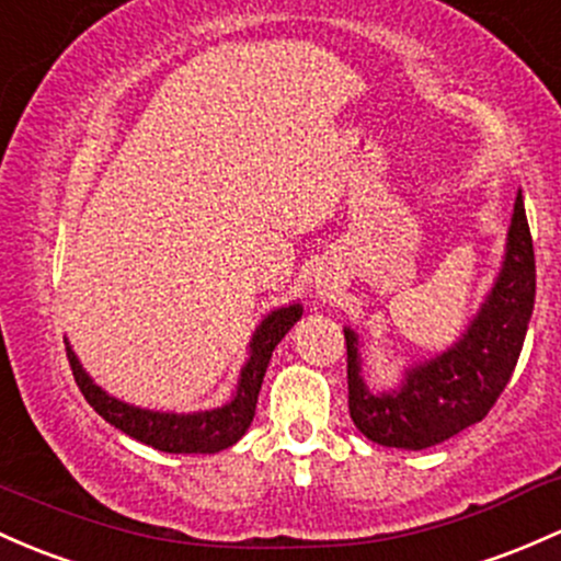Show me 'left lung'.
<instances>
[{"label": "left lung", "mask_w": 561, "mask_h": 561, "mask_svg": "<svg viewBox=\"0 0 561 561\" xmlns=\"http://www.w3.org/2000/svg\"><path fill=\"white\" fill-rule=\"evenodd\" d=\"M533 307L535 251L519 190L497 278L455 345L407 366L399 388L371 390L358 334L345 327L347 407L355 427L382 447L417 451L484 420L514 375Z\"/></svg>", "instance_id": "left-lung-1"}]
</instances>
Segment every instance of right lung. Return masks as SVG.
I'll use <instances>...</instances> for the list:
<instances>
[{"instance_id": "add662e5", "label": "right lung", "mask_w": 561, "mask_h": 561, "mask_svg": "<svg viewBox=\"0 0 561 561\" xmlns=\"http://www.w3.org/2000/svg\"><path fill=\"white\" fill-rule=\"evenodd\" d=\"M299 318H302V305L299 302L270 310L251 334L249 358L240 369L232 399L221 407L201 409V412H160V409H144L114 399L82 369L69 340H66V355H69L71 371H75L85 401L117 431L128 433L130 438L147 444V447L171 451V455H214V451L238 444L243 433L249 431L273 351Z\"/></svg>"}]
</instances>
